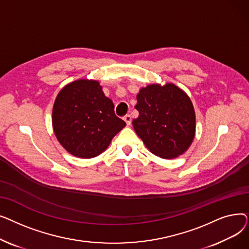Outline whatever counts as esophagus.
Segmentation results:
<instances>
[{
	"mask_svg": "<svg viewBox=\"0 0 249 249\" xmlns=\"http://www.w3.org/2000/svg\"><path fill=\"white\" fill-rule=\"evenodd\" d=\"M123 119H124V121L126 122V124L129 126L130 124H131V116H130V115H125L124 116V118H123Z\"/></svg>",
	"mask_w": 249,
	"mask_h": 249,
	"instance_id": "esophagus-1",
	"label": "esophagus"
}]
</instances>
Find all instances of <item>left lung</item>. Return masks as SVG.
Here are the masks:
<instances>
[{
    "mask_svg": "<svg viewBox=\"0 0 249 249\" xmlns=\"http://www.w3.org/2000/svg\"><path fill=\"white\" fill-rule=\"evenodd\" d=\"M132 124L145 146L162 159L184 153L194 139L196 118L185 91L173 84L150 85L140 89Z\"/></svg>",
    "mask_w": 249,
    "mask_h": 249,
    "instance_id": "8db88e82",
    "label": "left lung"
}]
</instances>
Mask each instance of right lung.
<instances>
[{"label":"right lung","instance_id":"right-lung-1","mask_svg":"<svg viewBox=\"0 0 249 249\" xmlns=\"http://www.w3.org/2000/svg\"><path fill=\"white\" fill-rule=\"evenodd\" d=\"M52 125L60 144L71 154L90 159L106 149L126 123L117 117L113 102L96 81L65 86L56 97Z\"/></svg>","mask_w":249,"mask_h":249}]
</instances>
